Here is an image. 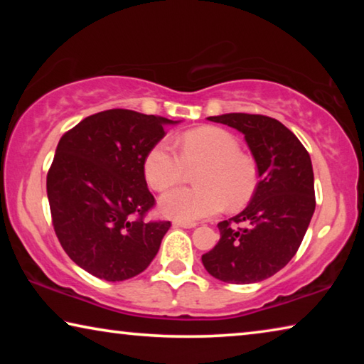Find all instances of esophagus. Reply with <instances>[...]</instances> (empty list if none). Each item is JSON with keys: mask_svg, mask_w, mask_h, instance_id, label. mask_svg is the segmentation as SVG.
<instances>
[{"mask_svg": "<svg viewBox=\"0 0 364 364\" xmlns=\"http://www.w3.org/2000/svg\"><path fill=\"white\" fill-rule=\"evenodd\" d=\"M173 226H176V228H196L197 223H194V221H180V220H175V221H173Z\"/></svg>", "mask_w": 364, "mask_h": 364, "instance_id": "34e87169", "label": "esophagus"}]
</instances>
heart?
<instances>
[{"instance_id": "heart-1", "label": "heart", "mask_w": 364, "mask_h": 364, "mask_svg": "<svg viewBox=\"0 0 364 364\" xmlns=\"http://www.w3.org/2000/svg\"><path fill=\"white\" fill-rule=\"evenodd\" d=\"M199 168L197 188H175L160 199L165 217L197 221L217 215L225 207L241 210L254 199L258 188L255 160L241 152L232 133L218 127H200L180 138V156L159 143L146 154L143 171L154 191H165L188 178V169Z\"/></svg>"}]
</instances>
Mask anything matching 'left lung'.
Listing matches in <instances>:
<instances>
[{
	"label": "left lung",
	"mask_w": 364,
	"mask_h": 364,
	"mask_svg": "<svg viewBox=\"0 0 364 364\" xmlns=\"http://www.w3.org/2000/svg\"><path fill=\"white\" fill-rule=\"evenodd\" d=\"M208 120L244 134L260 180L250 204L220 221V241L202 263L228 284H252L284 268L304 241L316 207L311 159L299 138L271 117L225 114Z\"/></svg>",
	"instance_id": "8db88e82"
}]
</instances>
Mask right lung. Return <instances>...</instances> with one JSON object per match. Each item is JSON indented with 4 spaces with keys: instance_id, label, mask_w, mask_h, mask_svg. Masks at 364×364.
<instances>
[{
    "instance_id": "1",
    "label": "right lung",
    "mask_w": 364,
    "mask_h": 364,
    "mask_svg": "<svg viewBox=\"0 0 364 364\" xmlns=\"http://www.w3.org/2000/svg\"><path fill=\"white\" fill-rule=\"evenodd\" d=\"M165 123L176 122L110 109L86 117L59 141L46 176L54 232L65 254L96 278L139 274L171 226L144 220L156 199L143 164L165 136Z\"/></svg>"
}]
</instances>
